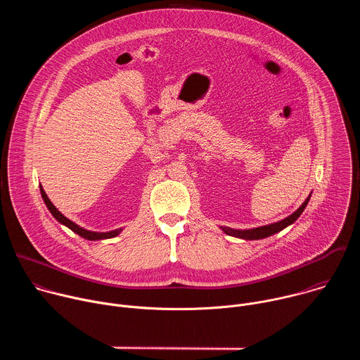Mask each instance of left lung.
I'll return each mask as SVG.
<instances>
[{"label": "left lung", "instance_id": "obj_1", "mask_svg": "<svg viewBox=\"0 0 360 360\" xmlns=\"http://www.w3.org/2000/svg\"><path fill=\"white\" fill-rule=\"evenodd\" d=\"M309 198L307 196L306 200L302 203V207H299L297 211H295L290 217L282 219L281 222H276V224H271V225H265V226H259V228H255V229H246V231H235V229H231V228H222L225 233L231 235V236H236V238H242V239H264V238H268L282 229H285L288 225L293 224L299 217L300 214L303 212V210L306 208L307 202H309Z\"/></svg>", "mask_w": 360, "mask_h": 360}]
</instances>
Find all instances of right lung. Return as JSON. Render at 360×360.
I'll return each instance as SVG.
<instances>
[{
  "label": "right lung",
  "mask_w": 360,
  "mask_h": 360,
  "mask_svg": "<svg viewBox=\"0 0 360 360\" xmlns=\"http://www.w3.org/2000/svg\"><path fill=\"white\" fill-rule=\"evenodd\" d=\"M39 189H41V195H42V199H44V202H45V205H46V208L49 210V212L54 215V218L58 221V222H61V224H64L65 226H68L72 232H75V233H78L79 236H82V238H85V239H88V240H98V239H107V238H114V236H117L120 232H121V229H115V231H111V232H91V231H86V229H82L81 226H78V225H75L72 221H70L68 218H65L56 207L53 205V202H51L49 199H48V196H46V193H45V191L42 189V186L39 185Z\"/></svg>",
  "instance_id": "add662e5"
}]
</instances>
